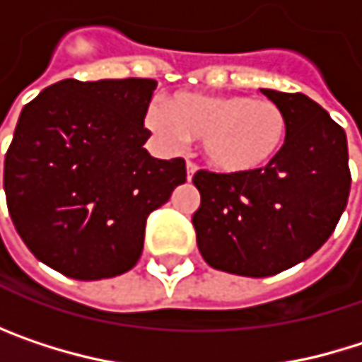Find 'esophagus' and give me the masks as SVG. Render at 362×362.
<instances>
[{"instance_id":"obj_1","label":"esophagus","mask_w":362,"mask_h":362,"mask_svg":"<svg viewBox=\"0 0 362 362\" xmlns=\"http://www.w3.org/2000/svg\"><path fill=\"white\" fill-rule=\"evenodd\" d=\"M194 172H197V165H194L192 161H188V163H186V178H188V180H192Z\"/></svg>"}]
</instances>
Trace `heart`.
<instances>
[{
	"mask_svg": "<svg viewBox=\"0 0 362 362\" xmlns=\"http://www.w3.org/2000/svg\"><path fill=\"white\" fill-rule=\"evenodd\" d=\"M148 127L168 144L201 138L207 165L220 174H255L279 159L289 138L287 112L276 103L250 96L188 94L146 110Z\"/></svg>",
	"mask_w": 362,
	"mask_h": 362,
	"instance_id": "b5f03b06",
	"label": "heart"
}]
</instances>
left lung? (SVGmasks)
I'll return each mask as SVG.
<instances>
[{"label": "left lung", "instance_id": "1", "mask_svg": "<svg viewBox=\"0 0 362 362\" xmlns=\"http://www.w3.org/2000/svg\"><path fill=\"white\" fill-rule=\"evenodd\" d=\"M287 112L289 138L274 163L228 176L197 172L192 216L203 259L241 276H270L317 252L335 230L350 194L346 132L304 94L262 90Z\"/></svg>", "mask_w": 362, "mask_h": 362}]
</instances>
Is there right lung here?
Returning <instances> with one entry per match:
<instances>
[{
    "label": "right lung",
    "instance_id": "add662e5",
    "mask_svg": "<svg viewBox=\"0 0 362 362\" xmlns=\"http://www.w3.org/2000/svg\"><path fill=\"white\" fill-rule=\"evenodd\" d=\"M155 79H62L18 117L4 163L10 218L39 262L79 281L140 259L151 211L186 182L184 159L144 148Z\"/></svg>",
    "mask_w": 362,
    "mask_h": 362
}]
</instances>
